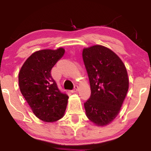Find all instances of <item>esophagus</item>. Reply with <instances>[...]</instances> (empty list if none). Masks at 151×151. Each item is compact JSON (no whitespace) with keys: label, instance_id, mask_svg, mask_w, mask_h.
Wrapping results in <instances>:
<instances>
[{"label":"esophagus","instance_id":"34e87169","mask_svg":"<svg viewBox=\"0 0 151 151\" xmlns=\"http://www.w3.org/2000/svg\"><path fill=\"white\" fill-rule=\"evenodd\" d=\"M78 90H79V87H78L77 85H74V92H77Z\"/></svg>","mask_w":151,"mask_h":151}]
</instances>
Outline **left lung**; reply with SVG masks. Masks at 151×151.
I'll return each mask as SVG.
<instances>
[{
  "mask_svg": "<svg viewBox=\"0 0 151 151\" xmlns=\"http://www.w3.org/2000/svg\"><path fill=\"white\" fill-rule=\"evenodd\" d=\"M91 95L84 103L87 117L96 126L109 124L121 110L129 81L121 59L109 48L96 45L83 50Z\"/></svg>",
  "mask_w": 151,
  "mask_h": 151,
  "instance_id": "1",
  "label": "left lung"
}]
</instances>
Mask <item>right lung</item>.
Returning a JSON list of instances; mask_svg holds the SVG:
<instances>
[{"instance_id": "1", "label": "right lung", "mask_w": 151, "mask_h": 151, "mask_svg": "<svg viewBox=\"0 0 151 151\" xmlns=\"http://www.w3.org/2000/svg\"><path fill=\"white\" fill-rule=\"evenodd\" d=\"M65 50H42L25 61L19 74L20 90L32 112L45 122H54L65 113L68 96L61 92L52 77L51 70Z\"/></svg>"}]
</instances>
